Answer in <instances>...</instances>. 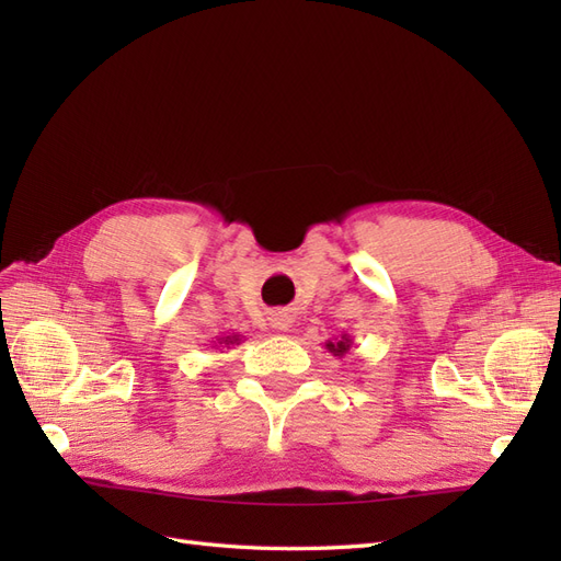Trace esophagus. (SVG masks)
<instances>
[{"label":"esophagus","mask_w":561,"mask_h":561,"mask_svg":"<svg viewBox=\"0 0 561 561\" xmlns=\"http://www.w3.org/2000/svg\"><path fill=\"white\" fill-rule=\"evenodd\" d=\"M290 325H293L290 313L278 311V313L271 316V328H276V330H290Z\"/></svg>","instance_id":"34e87169"}]
</instances>
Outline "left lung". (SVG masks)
I'll return each instance as SVG.
<instances>
[{"mask_svg": "<svg viewBox=\"0 0 561 561\" xmlns=\"http://www.w3.org/2000/svg\"><path fill=\"white\" fill-rule=\"evenodd\" d=\"M351 346H353V339L346 332L334 336V339H328L325 342V348L334 355V358H344V355L351 351Z\"/></svg>", "mask_w": 561, "mask_h": 561, "instance_id": "1", "label": "left lung"}]
</instances>
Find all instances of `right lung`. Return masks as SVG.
Wrapping results in <instances>:
<instances>
[{"mask_svg": "<svg viewBox=\"0 0 561 561\" xmlns=\"http://www.w3.org/2000/svg\"><path fill=\"white\" fill-rule=\"evenodd\" d=\"M241 342H243L241 334H225V336H217V342L213 344V348L225 353V348H233V346H239Z\"/></svg>", "mask_w": 561, "mask_h": 561, "instance_id": "obj_1", "label": "right lung"}]
</instances>
